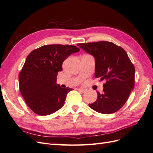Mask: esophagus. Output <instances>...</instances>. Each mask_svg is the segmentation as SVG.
Instances as JSON below:
<instances>
[{"label": "esophagus", "instance_id": "obj_1", "mask_svg": "<svg viewBox=\"0 0 153 153\" xmlns=\"http://www.w3.org/2000/svg\"><path fill=\"white\" fill-rule=\"evenodd\" d=\"M78 91H79V92H82V93H84V92H86V90H85V89L81 88H78Z\"/></svg>", "mask_w": 153, "mask_h": 153}]
</instances>
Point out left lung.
<instances>
[{"label":"left lung","mask_w":153,"mask_h":153,"mask_svg":"<svg viewBox=\"0 0 153 153\" xmlns=\"http://www.w3.org/2000/svg\"><path fill=\"white\" fill-rule=\"evenodd\" d=\"M95 59L94 76L105 80L103 93L97 92V100L88 104L94 111L112 114L122 107L134 88L135 68L126 52L108 41L77 45Z\"/></svg>","instance_id":"left-lung-1"}]
</instances>
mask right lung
Wrapping results in <instances>:
<instances>
[{
    "label": "right lung",
    "mask_w": 153,
    "mask_h": 153,
    "mask_svg": "<svg viewBox=\"0 0 153 153\" xmlns=\"http://www.w3.org/2000/svg\"><path fill=\"white\" fill-rule=\"evenodd\" d=\"M79 48L72 45H45L26 57L19 75V89L27 105L40 116L53 114L63 107L72 88L56 83L57 73L66 58Z\"/></svg>",
    "instance_id": "right-lung-1"
}]
</instances>
